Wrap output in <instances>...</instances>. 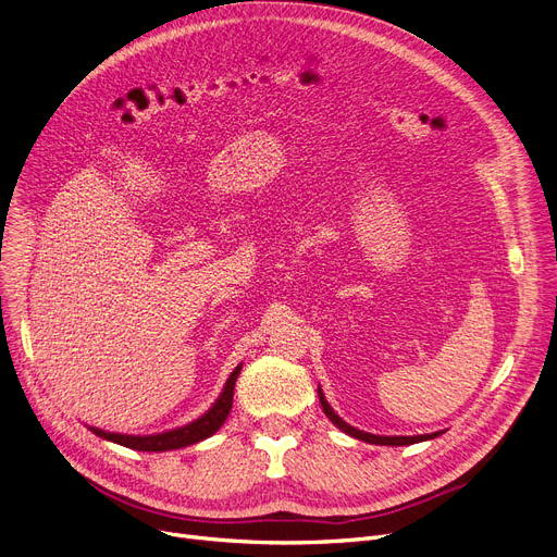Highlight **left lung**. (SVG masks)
<instances>
[{
	"instance_id": "8db88e82",
	"label": "left lung",
	"mask_w": 557,
	"mask_h": 557,
	"mask_svg": "<svg viewBox=\"0 0 557 557\" xmlns=\"http://www.w3.org/2000/svg\"><path fill=\"white\" fill-rule=\"evenodd\" d=\"M319 400H321V407H323V412H325V417L342 430V432H346V434H350V437H355V440H359V442H367V444H375V446H409V444H419V442H428V440H434V437H440V434H444V430H440V432H430V434H414V437H398V434H394V437H389V434H371V432H364V430H357V428H352L350 423H346L342 417H338L334 409L330 407V403L325 400V396H323V389L319 386Z\"/></svg>"
}]
</instances>
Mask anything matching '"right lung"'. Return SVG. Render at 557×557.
Instances as JSON below:
<instances>
[{
	"label": "right lung",
	"mask_w": 557,
	"mask_h": 557,
	"mask_svg": "<svg viewBox=\"0 0 557 557\" xmlns=\"http://www.w3.org/2000/svg\"><path fill=\"white\" fill-rule=\"evenodd\" d=\"M240 369H244V364H238L232 371V375L227 377V382L223 386L221 396L215 398V403L207 409V412L200 419L190 421L182 428L157 432V434H120V432H107L102 428H88V430L107 442L127 446L134 450H143V453H163V450H177V448L193 446V444H198V442L211 437V434L219 432L221 425L227 421V414L232 409V398H234V384H236Z\"/></svg>",
	"instance_id": "add662e5"
}]
</instances>
